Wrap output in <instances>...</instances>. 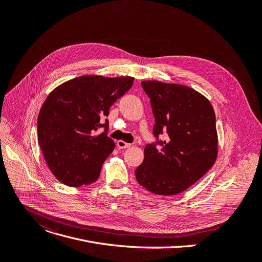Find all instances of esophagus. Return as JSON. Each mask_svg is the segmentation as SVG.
I'll list each match as a JSON object with an SVG mask.
<instances>
[{
	"label": "esophagus",
	"instance_id": "1",
	"mask_svg": "<svg viewBox=\"0 0 262 262\" xmlns=\"http://www.w3.org/2000/svg\"><path fill=\"white\" fill-rule=\"evenodd\" d=\"M129 146H130L129 143H126V142H124V141H122V140H119V141L117 142V147H118L119 149L128 148Z\"/></svg>",
	"mask_w": 262,
	"mask_h": 262
}]
</instances>
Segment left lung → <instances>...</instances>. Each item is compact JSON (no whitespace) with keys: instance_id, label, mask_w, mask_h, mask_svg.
Returning <instances> with one entry per match:
<instances>
[{"instance_id":"obj_1","label":"left lung","mask_w":262,"mask_h":262,"mask_svg":"<svg viewBox=\"0 0 262 262\" xmlns=\"http://www.w3.org/2000/svg\"><path fill=\"white\" fill-rule=\"evenodd\" d=\"M150 99L155 141L135 170L138 183L159 195H176L199 181L217 156L215 114L202 94L176 83L142 81ZM166 132L168 139L158 136Z\"/></svg>"}]
</instances>
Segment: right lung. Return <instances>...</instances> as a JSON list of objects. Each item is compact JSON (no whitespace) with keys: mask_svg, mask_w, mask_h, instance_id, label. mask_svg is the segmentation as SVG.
<instances>
[{"mask_svg":"<svg viewBox=\"0 0 262 262\" xmlns=\"http://www.w3.org/2000/svg\"><path fill=\"white\" fill-rule=\"evenodd\" d=\"M133 82L134 77L127 76H80L57 86L47 97L37 118V139L58 181L80 187L98 180L104 161L115 147L106 135L105 118ZM99 128H104V133L95 135Z\"/></svg>","mask_w":262,"mask_h":262,"instance_id":"obj_1","label":"right lung"}]
</instances>
